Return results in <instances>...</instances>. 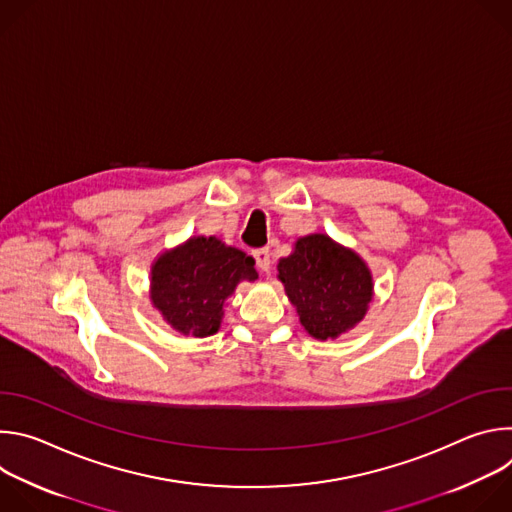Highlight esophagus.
I'll list each match as a JSON object with an SVG mask.
<instances>
[{"label":"esophagus","instance_id":"obj_1","mask_svg":"<svg viewBox=\"0 0 512 512\" xmlns=\"http://www.w3.org/2000/svg\"><path fill=\"white\" fill-rule=\"evenodd\" d=\"M253 257H255V263H257V267H259L261 271H269V267H271V251H269L267 247L255 249V251H253Z\"/></svg>","mask_w":512,"mask_h":512}]
</instances>
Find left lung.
I'll list each match as a JSON object with an SVG mask.
<instances>
[{
	"label": "left lung",
	"mask_w": 512,
	"mask_h": 512,
	"mask_svg": "<svg viewBox=\"0 0 512 512\" xmlns=\"http://www.w3.org/2000/svg\"><path fill=\"white\" fill-rule=\"evenodd\" d=\"M277 269L302 326L320 340L336 338L358 324L373 298L369 267L326 235L300 239Z\"/></svg>",
	"instance_id": "1"
}]
</instances>
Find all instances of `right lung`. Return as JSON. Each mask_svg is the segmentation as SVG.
Segmentation results:
<instances>
[{"instance_id": "obj_1", "label": "right lung", "mask_w": 512, "mask_h": 512, "mask_svg": "<svg viewBox=\"0 0 512 512\" xmlns=\"http://www.w3.org/2000/svg\"><path fill=\"white\" fill-rule=\"evenodd\" d=\"M257 279L255 259L214 237H194L164 253L152 269V300L182 334L210 336L239 281Z\"/></svg>"}]
</instances>
